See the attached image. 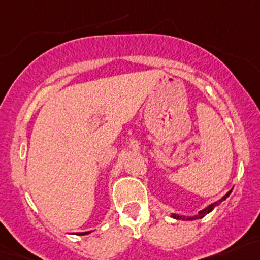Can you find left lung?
<instances>
[{"mask_svg": "<svg viewBox=\"0 0 260 260\" xmlns=\"http://www.w3.org/2000/svg\"><path fill=\"white\" fill-rule=\"evenodd\" d=\"M231 192H232V190L228 191L226 195H224L221 200H218L217 202H215V204H211V205H209V206L206 207V209L199 211L198 215H195V216H180V215H176V213H172V217L175 218V219H182V221H193V219H200V218L205 217V216H206L207 213H210L211 211H213V209H215L216 206H218V205L221 204L222 201H224V200H226L228 196H230Z\"/></svg>", "mask_w": 260, "mask_h": 260, "instance_id": "8db88e82", "label": "left lung"}]
</instances>
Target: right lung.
<instances>
[{"label":"right lung","instance_id":"right-lung-1","mask_svg":"<svg viewBox=\"0 0 260 260\" xmlns=\"http://www.w3.org/2000/svg\"><path fill=\"white\" fill-rule=\"evenodd\" d=\"M92 232V231H88V232H80V233H78L79 236H85V235H88V233H91Z\"/></svg>","mask_w":260,"mask_h":260}]
</instances>
